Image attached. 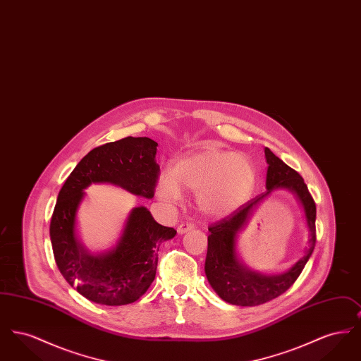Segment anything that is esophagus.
I'll return each instance as SVG.
<instances>
[{
	"label": "esophagus",
	"instance_id": "1",
	"mask_svg": "<svg viewBox=\"0 0 361 361\" xmlns=\"http://www.w3.org/2000/svg\"><path fill=\"white\" fill-rule=\"evenodd\" d=\"M195 228V226L192 224H188V222H184V224H180L178 226V233L180 234H184V233H187V231H190V230H193Z\"/></svg>",
	"mask_w": 361,
	"mask_h": 361
}]
</instances>
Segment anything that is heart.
<instances>
[{"instance_id": "heart-1", "label": "heart", "mask_w": 361, "mask_h": 361, "mask_svg": "<svg viewBox=\"0 0 361 361\" xmlns=\"http://www.w3.org/2000/svg\"><path fill=\"white\" fill-rule=\"evenodd\" d=\"M257 183V169L247 155L208 146L178 161L161 177L158 196L174 202L181 190L197 192V204L211 216H226L243 206Z\"/></svg>"}]
</instances>
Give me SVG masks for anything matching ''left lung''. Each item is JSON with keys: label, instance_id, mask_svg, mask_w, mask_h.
I'll list each match as a JSON object with an SVG mask.
<instances>
[{"label": "left lung", "instance_id": "left-lung-1", "mask_svg": "<svg viewBox=\"0 0 361 361\" xmlns=\"http://www.w3.org/2000/svg\"><path fill=\"white\" fill-rule=\"evenodd\" d=\"M268 162L267 192L240 206L233 214L209 224L206 275L209 284L227 303L235 306H258L287 291L302 274L315 247L317 207L303 177L265 147ZM281 186L295 191L305 207L310 224V246L307 255L290 271L279 276H265L246 270L235 256V237L247 221L252 208L272 188Z\"/></svg>", "mask_w": 361, "mask_h": 361}]
</instances>
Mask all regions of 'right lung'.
Returning <instances> with one entry per match:
<instances>
[{
  "mask_svg": "<svg viewBox=\"0 0 361 361\" xmlns=\"http://www.w3.org/2000/svg\"><path fill=\"white\" fill-rule=\"evenodd\" d=\"M157 146L146 137L102 145L78 162L59 190L50 222L54 258L70 286L94 303L123 306L137 302L154 280L159 245L177 231L157 224L146 207H137L116 247L90 256L75 237V214L84 189L92 183H111L152 199L159 174Z\"/></svg>",
  "mask_w": 361,
  "mask_h": 361,
  "instance_id": "add662e5",
  "label": "right lung"
}]
</instances>
